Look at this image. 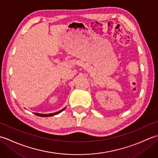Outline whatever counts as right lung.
I'll return each instance as SVG.
<instances>
[{
  "mask_svg": "<svg viewBox=\"0 0 158 158\" xmlns=\"http://www.w3.org/2000/svg\"><path fill=\"white\" fill-rule=\"evenodd\" d=\"M65 109H66V107H65V108H64L63 109L59 110V111H58V112H56V113H49V114H41V113H35V115H37V116H39V117H51V116H53V115H57V114H58V113H61V112L62 111V110H64Z\"/></svg>",
  "mask_w": 158,
  "mask_h": 158,
  "instance_id": "obj_1",
  "label": "right lung"
}]
</instances>
